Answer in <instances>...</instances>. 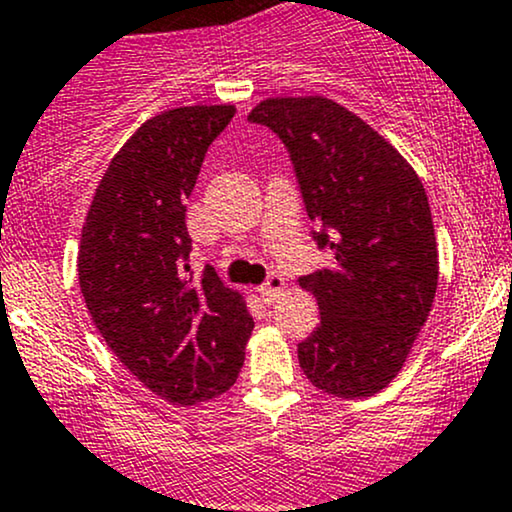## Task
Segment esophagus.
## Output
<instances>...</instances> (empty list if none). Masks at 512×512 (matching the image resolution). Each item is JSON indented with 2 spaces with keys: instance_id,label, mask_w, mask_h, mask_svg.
Returning a JSON list of instances; mask_svg holds the SVG:
<instances>
[{
  "instance_id": "obj_1",
  "label": "esophagus",
  "mask_w": 512,
  "mask_h": 512,
  "mask_svg": "<svg viewBox=\"0 0 512 512\" xmlns=\"http://www.w3.org/2000/svg\"><path fill=\"white\" fill-rule=\"evenodd\" d=\"M285 280L280 275H271L261 287H258V295L263 297V302H275L280 295H283Z\"/></svg>"
}]
</instances>
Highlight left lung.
I'll return each mask as SVG.
<instances>
[{"label":"left lung","mask_w":512,"mask_h":512,"mask_svg":"<svg viewBox=\"0 0 512 512\" xmlns=\"http://www.w3.org/2000/svg\"><path fill=\"white\" fill-rule=\"evenodd\" d=\"M283 140L319 249L331 268L300 278L321 321L297 346L302 372L341 399L399 375L438 290L426 188L411 164L348 108L324 96L266 99L249 113Z\"/></svg>","instance_id":"1"}]
</instances>
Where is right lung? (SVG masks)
Returning <instances> with one entry per match:
<instances>
[{
  "mask_svg": "<svg viewBox=\"0 0 512 512\" xmlns=\"http://www.w3.org/2000/svg\"><path fill=\"white\" fill-rule=\"evenodd\" d=\"M234 106L149 118L111 159L86 212L79 287L96 329L149 392L179 406L237 382L254 319L205 266L193 283L186 200Z\"/></svg>",
  "mask_w": 512,
  "mask_h": 512,
  "instance_id": "1",
  "label": "right lung"
}]
</instances>
